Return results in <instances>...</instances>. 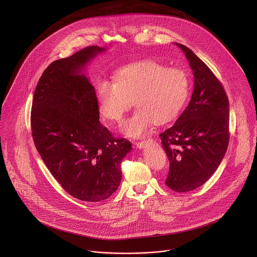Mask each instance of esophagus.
<instances>
[{
  "label": "esophagus",
  "mask_w": 257,
  "mask_h": 257,
  "mask_svg": "<svg viewBox=\"0 0 257 257\" xmlns=\"http://www.w3.org/2000/svg\"><path fill=\"white\" fill-rule=\"evenodd\" d=\"M151 141H152V140L148 139V140H145V141H142V142H138V143H135V145H136L137 147H139V148H144V147L147 146L148 143H151Z\"/></svg>",
  "instance_id": "34e87169"
}]
</instances>
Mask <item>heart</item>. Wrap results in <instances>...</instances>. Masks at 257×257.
Segmentation results:
<instances>
[{"label": "heart", "mask_w": 257, "mask_h": 257, "mask_svg": "<svg viewBox=\"0 0 257 257\" xmlns=\"http://www.w3.org/2000/svg\"><path fill=\"white\" fill-rule=\"evenodd\" d=\"M189 88L182 70L145 60L120 68L114 82L101 81L97 97L102 115L113 122H119L135 102L138 108L122 122L121 131L127 137L141 138L154 123L164 124L178 115Z\"/></svg>", "instance_id": "1"}]
</instances>
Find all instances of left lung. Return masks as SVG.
I'll return each instance as SVG.
<instances>
[{"instance_id": "obj_1", "label": "left lung", "mask_w": 257, "mask_h": 257, "mask_svg": "<svg viewBox=\"0 0 257 257\" xmlns=\"http://www.w3.org/2000/svg\"><path fill=\"white\" fill-rule=\"evenodd\" d=\"M176 44L193 70L194 91L176 122L159 138L169 160L165 183L183 193L203 185L219 167L229 142V109L216 75L191 49Z\"/></svg>"}]
</instances>
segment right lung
Segmentation results:
<instances>
[{
	"instance_id": "obj_1",
	"label": "right lung",
	"mask_w": 257,
	"mask_h": 257,
	"mask_svg": "<svg viewBox=\"0 0 257 257\" xmlns=\"http://www.w3.org/2000/svg\"><path fill=\"white\" fill-rule=\"evenodd\" d=\"M102 51L92 45L53 61L37 83L31 114L34 143L46 167L68 194L86 202L106 200L118 188L120 162L132 149L102 125L95 89L81 73Z\"/></svg>"
}]
</instances>
